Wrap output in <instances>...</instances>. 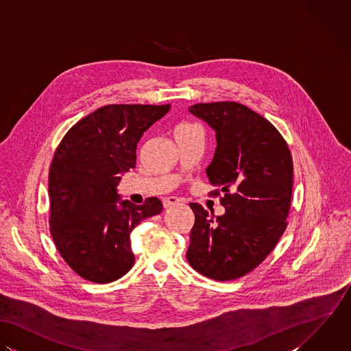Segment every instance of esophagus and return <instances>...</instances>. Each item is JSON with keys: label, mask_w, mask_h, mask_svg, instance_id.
I'll use <instances>...</instances> for the list:
<instances>
[{"label": "esophagus", "mask_w": 351, "mask_h": 351, "mask_svg": "<svg viewBox=\"0 0 351 351\" xmlns=\"http://www.w3.org/2000/svg\"><path fill=\"white\" fill-rule=\"evenodd\" d=\"M179 204H180V199L176 198V197H168V198H164V199H162V205H164L165 209H169V208H172V206H176V205H179Z\"/></svg>", "instance_id": "34e87169"}]
</instances>
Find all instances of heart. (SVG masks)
<instances>
[{
    "label": "heart",
    "instance_id": "b5f03b06",
    "mask_svg": "<svg viewBox=\"0 0 351 351\" xmlns=\"http://www.w3.org/2000/svg\"><path fill=\"white\" fill-rule=\"evenodd\" d=\"M180 128H191V126H190V125H182Z\"/></svg>",
    "mask_w": 351,
    "mask_h": 351
}]
</instances>
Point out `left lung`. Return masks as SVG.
<instances>
[{
    "label": "left lung",
    "instance_id": "8db88e82",
    "mask_svg": "<svg viewBox=\"0 0 351 351\" xmlns=\"http://www.w3.org/2000/svg\"><path fill=\"white\" fill-rule=\"evenodd\" d=\"M215 132L217 147L206 175L223 193L225 213L211 217L190 204L195 223L187 261L215 280L240 278L274 250L286 229L293 189V161L280 132L263 117L234 101L189 108Z\"/></svg>",
    "mask_w": 351,
    "mask_h": 351
}]
</instances>
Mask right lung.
Instances as JSON below:
<instances>
[{"label":"right lung","mask_w":351,"mask_h":351,"mask_svg":"<svg viewBox=\"0 0 351 351\" xmlns=\"http://www.w3.org/2000/svg\"><path fill=\"white\" fill-rule=\"evenodd\" d=\"M171 106L110 104L77 122L61 141L49 173L50 226L64 258L84 280L108 283L134 265L130 233L160 214L158 198L137 206L118 184L136 167L137 143Z\"/></svg>","instance_id":"right-lung-1"}]
</instances>
